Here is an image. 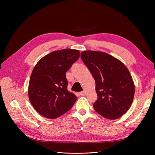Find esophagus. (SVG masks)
<instances>
[{
    "label": "esophagus",
    "mask_w": 155,
    "mask_h": 155,
    "mask_svg": "<svg viewBox=\"0 0 155 155\" xmlns=\"http://www.w3.org/2000/svg\"><path fill=\"white\" fill-rule=\"evenodd\" d=\"M80 94L81 96H85L86 94V92L85 91H82V92H80Z\"/></svg>",
    "instance_id": "esophagus-1"
}]
</instances>
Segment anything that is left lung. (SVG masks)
Instances as JSON below:
<instances>
[{
	"mask_svg": "<svg viewBox=\"0 0 155 155\" xmlns=\"http://www.w3.org/2000/svg\"><path fill=\"white\" fill-rule=\"evenodd\" d=\"M81 58L95 80L98 97L94 109L107 119L120 118L129 109L134 96L129 70L121 61L103 51H83Z\"/></svg>",
	"mask_w": 155,
	"mask_h": 155,
	"instance_id": "obj_1",
	"label": "left lung"
}]
</instances>
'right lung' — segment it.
I'll use <instances>...</instances> for the list:
<instances>
[{
  "label": "right lung",
  "mask_w": 155,
  "mask_h": 155,
  "mask_svg": "<svg viewBox=\"0 0 155 155\" xmlns=\"http://www.w3.org/2000/svg\"><path fill=\"white\" fill-rule=\"evenodd\" d=\"M79 51L63 49L42 58L31 72L29 100L35 110L48 119H55L68 111L77 97L67 90L66 72L79 58Z\"/></svg>",
  "instance_id": "right-lung-1"
}]
</instances>
